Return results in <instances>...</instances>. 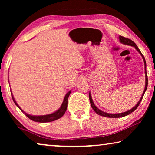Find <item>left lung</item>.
<instances>
[{"instance_id":"8db88e82","label":"left lung","mask_w":155,"mask_h":155,"mask_svg":"<svg viewBox=\"0 0 155 155\" xmlns=\"http://www.w3.org/2000/svg\"><path fill=\"white\" fill-rule=\"evenodd\" d=\"M119 40L120 42L122 44H126V45H128V46H133L135 47V49L137 50V51L139 52V53H140L141 57H142L143 60V62H144V68H145V77H146V85H145V88H144V90H143V92L142 96H141V98L140 101H139L138 103H137V104L134 107H133L132 109L128 110L127 111H125V112H123V113H120V114H108V113H106V112H104L103 111H101V110H100L99 109L97 108L96 107L95 104H94V102L92 101V98H91V94L90 92L89 93V98H90V103H91V106L92 107V109H94V111H95L97 114H98L100 115H102V116H104V117H112V118H117V117H124L126 115H129L131 113L135 111V110L137 108L139 104H140L141 100L143 98V96L144 95V93H145V91L147 89V87H148V77H147V73H146V60L145 58H144V57L142 54H141V51H140V49L138 48L137 46L136 45L134 41H133L130 39H128V38H126L124 37H122L121 35L119 36Z\"/></svg>"}]
</instances>
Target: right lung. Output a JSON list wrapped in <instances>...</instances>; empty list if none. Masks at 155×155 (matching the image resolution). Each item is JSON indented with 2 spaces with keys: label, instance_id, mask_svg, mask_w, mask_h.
<instances>
[{
  "label": "right lung",
  "instance_id": "obj_1",
  "mask_svg": "<svg viewBox=\"0 0 155 155\" xmlns=\"http://www.w3.org/2000/svg\"><path fill=\"white\" fill-rule=\"evenodd\" d=\"M70 93H71V91H69L66 94H65L61 106L60 107V108L55 112L52 113V114H51L44 115H31L30 114H27V113H25L22 109L20 108L19 105L17 104L16 101H15L14 96H13L12 93L11 92L13 101H14V103L15 104V105H16L18 108L21 110V111L24 113V114L26 115V116H27L28 118L31 119V120H33V121H34V122H41V123H45V122H50L54 121V120L59 119L60 117H61L63 115H64V114L65 113V111H66V109H67L68 100V97H69Z\"/></svg>",
  "mask_w": 155,
  "mask_h": 155
}]
</instances>
